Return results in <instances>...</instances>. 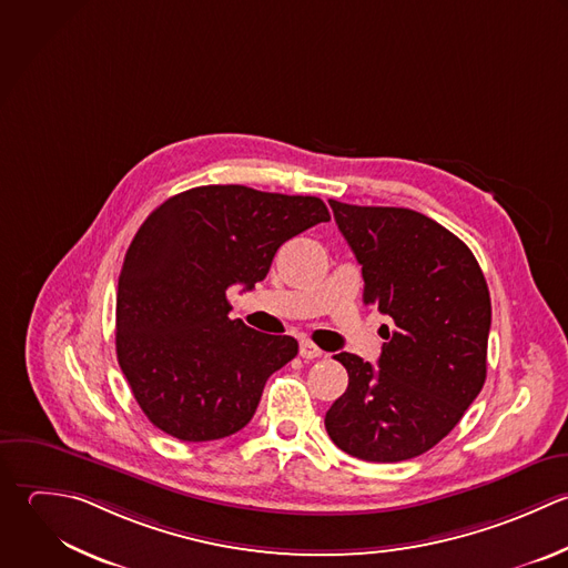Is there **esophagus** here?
Segmentation results:
<instances>
[{
    "label": "esophagus",
    "instance_id": "34e87169",
    "mask_svg": "<svg viewBox=\"0 0 568 568\" xmlns=\"http://www.w3.org/2000/svg\"><path fill=\"white\" fill-rule=\"evenodd\" d=\"M301 356L307 361H314V358L323 356V352L312 341H301Z\"/></svg>",
    "mask_w": 568,
    "mask_h": 568
}]
</instances>
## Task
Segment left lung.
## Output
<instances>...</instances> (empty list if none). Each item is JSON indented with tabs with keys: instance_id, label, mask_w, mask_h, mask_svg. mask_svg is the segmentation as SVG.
<instances>
[{
	"instance_id": "left-lung-1",
	"label": "left lung",
	"mask_w": 568,
	"mask_h": 568,
	"mask_svg": "<svg viewBox=\"0 0 568 568\" xmlns=\"http://www.w3.org/2000/svg\"><path fill=\"white\" fill-rule=\"evenodd\" d=\"M329 205L363 265L365 305L392 327L383 325L378 367L334 356L349 385L325 429L358 460H409L438 445L485 385L489 287L471 250L434 219L407 207Z\"/></svg>"
}]
</instances>
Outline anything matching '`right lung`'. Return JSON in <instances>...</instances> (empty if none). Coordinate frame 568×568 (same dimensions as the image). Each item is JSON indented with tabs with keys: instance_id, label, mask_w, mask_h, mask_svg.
I'll list each match as a JSON object with an SVG mask.
<instances>
[{
	"instance_id": "1",
	"label": "right lung",
	"mask_w": 568,
	"mask_h": 568,
	"mask_svg": "<svg viewBox=\"0 0 568 568\" xmlns=\"http://www.w3.org/2000/svg\"><path fill=\"white\" fill-rule=\"evenodd\" d=\"M329 221L316 196L201 185L161 203L134 234L116 290V361L148 420L183 443L243 429L292 336L230 321L227 290H252L276 250Z\"/></svg>"
}]
</instances>
